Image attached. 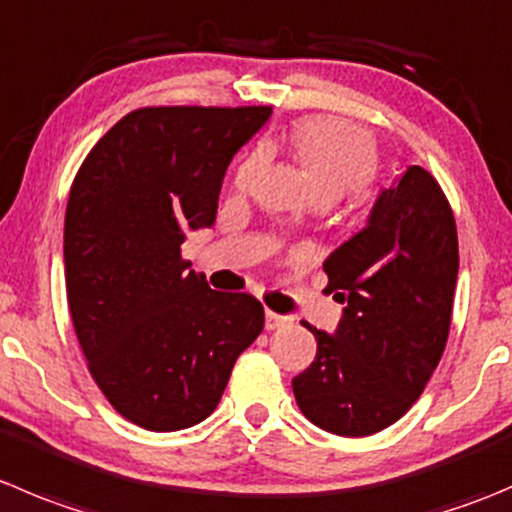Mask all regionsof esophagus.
<instances>
[{
	"instance_id": "1",
	"label": "esophagus",
	"mask_w": 512,
	"mask_h": 512,
	"mask_svg": "<svg viewBox=\"0 0 512 512\" xmlns=\"http://www.w3.org/2000/svg\"><path fill=\"white\" fill-rule=\"evenodd\" d=\"M287 322H292L287 315H277V312L267 310V315H265V327H267V330H277V327L287 325Z\"/></svg>"
}]
</instances>
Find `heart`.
<instances>
[{
    "label": "heart",
    "instance_id": "obj_1",
    "mask_svg": "<svg viewBox=\"0 0 512 512\" xmlns=\"http://www.w3.org/2000/svg\"><path fill=\"white\" fill-rule=\"evenodd\" d=\"M287 147L300 162L315 200H340L347 192L360 195L375 177L377 152L375 137L357 124L335 117L300 119L287 135ZM262 157L252 155L237 170V190H247L260 167Z\"/></svg>",
    "mask_w": 512,
    "mask_h": 512
}]
</instances>
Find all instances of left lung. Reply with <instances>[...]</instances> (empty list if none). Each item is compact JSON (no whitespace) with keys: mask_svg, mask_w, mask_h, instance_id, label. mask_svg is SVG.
Returning a JSON list of instances; mask_svg holds the SVG:
<instances>
[{"mask_svg":"<svg viewBox=\"0 0 512 512\" xmlns=\"http://www.w3.org/2000/svg\"><path fill=\"white\" fill-rule=\"evenodd\" d=\"M322 267L345 307L335 332L307 325L317 355L292 393L317 428L365 438L413 408L448 342L458 230L435 177L408 167Z\"/></svg>","mask_w":512,"mask_h":512,"instance_id":"8db88e82","label":"left lung"}]
</instances>
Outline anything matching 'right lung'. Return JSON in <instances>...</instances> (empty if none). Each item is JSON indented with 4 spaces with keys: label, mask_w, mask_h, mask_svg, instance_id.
I'll use <instances>...</instances> for the list:
<instances>
[{
    "label": "right lung",
    "mask_w": 512,
    "mask_h": 512,
    "mask_svg": "<svg viewBox=\"0 0 512 512\" xmlns=\"http://www.w3.org/2000/svg\"><path fill=\"white\" fill-rule=\"evenodd\" d=\"M270 107H145L92 147L69 190L64 277L94 382L152 433L192 428L220 403L265 327L260 300L210 290L180 247L215 225L232 157Z\"/></svg>",
    "instance_id": "1"
}]
</instances>
